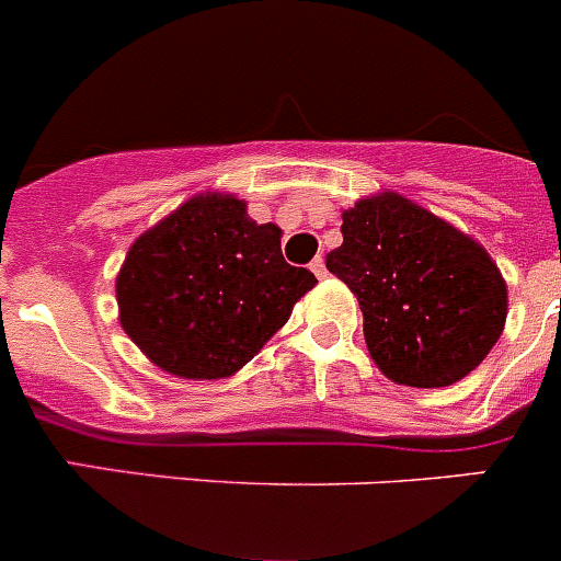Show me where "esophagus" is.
Masks as SVG:
<instances>
[{"mask_svg": "<svg viewBox=\"0 0 561 561\" xmlns=\"http://www.w3.org/2000/svg\"><path fill=\"white\" fill-rule=\"evenodd\" d=\"M310 268L318 279H323V276H327V263H323V256H316V260L310 263Z\"/></svg>", "mask_w": 561, "mask_h": 561, "instance_id": "esophagus-1", "label": "esophagus"}]
</instances>
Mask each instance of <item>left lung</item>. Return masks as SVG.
I'll return each instance as SVG.
<instances>
[{
  "label": "left lung",
  "instance_id": "8db88e82",
  "mask_svg": "<svg viewBox=\"0 0 561 561\" xmlns=\"http://www.w3.org/2000/svg\"><path fill=\"white\" fill-rule=\"evenodd\" d=\"M343 245L327 268L348 285L387 379L448 387L499 343L506 282L481 243L399 193L343 209Z\"/></svg>",
  "mask_w": 561,
  "mask_h": 561
}]
</instances>
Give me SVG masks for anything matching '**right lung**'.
<instances>
[{
    "mask_svg": "<svg viewBox=\"0 0 561 561\" xmlns=\"http://www.w3.org/2000/svg\"><path fill=\"white\" fill-rule=\"evenodd\" d=\"M316 282L285 263L282 229L251 221L243 198L198 193L129 245L115 298L124 332L157 368L227 379Z\"/></svg>",
    "mask_w": 561,
    "mask_h": 561,
    "instance_id": "right-lung-1",
    "label": "right lung"
}]
</instances>
